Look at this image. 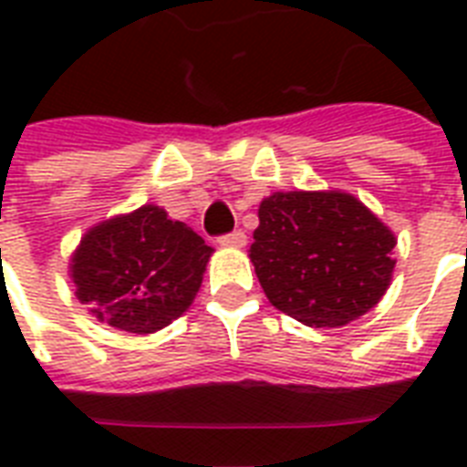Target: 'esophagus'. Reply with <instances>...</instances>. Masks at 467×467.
Here are the masks:
<instances>
[{
    "label": "esophagus",
    "instance_id": "1",
    "mask_svg": "<svg viewBox=\"0 0 467 467\" xmlns=\"http://www.w3.org/2000/svg\"><path fill=\"white\" fill-rule=\"evenodd\" d=\"M218 242L223 244V247L240 249V247H244V244H247V234L242 233V230H234V233H230V234H223Z\"/></svg>",
    "mask_w": 467,
    "mask_h": 467
}]
</instances>
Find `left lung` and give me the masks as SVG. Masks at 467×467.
Instances as JSON below:
<instances>
[{
  "label": "left lung",
  "instance_id": "1",
  "mask_svg": "<svg viewBox=\"0 0 467 467\" xmlns=\"http://www.w3.org/2000/svg\"><path fill=\"white\" fill-rule=\"evenodd\" d=\"M398 240L347 191H276L259 203L249 247L276 310L307 327H341L390 288Z\"/></svg>",
  "mask_w": 467,
  "mask_h": 467
}]
</instances>
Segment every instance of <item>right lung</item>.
<instances>
[{"label":"right lung","instance_id":"right-lung-1","mask_svg":"<svg viewBox=\"0 0 467 467\" xmlns=\"http://www.w3.org/2000/svg\"><path fill=\"white\" fill-rule=\"evenodd\" d=\"M215 252L155 203L89 227L69 256L75 296L99 322L155 334L189 310Z\"/></svg>","mask_w":467,"mask_h":467}]
</instances>
